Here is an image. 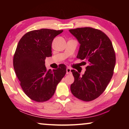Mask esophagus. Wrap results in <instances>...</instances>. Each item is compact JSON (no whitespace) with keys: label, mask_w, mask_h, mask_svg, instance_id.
I'll use <instances>...</instances> for the list:
<instances>
[{"label":"esophagus","mask_w":129,"mask_h":129,"mask_svg":"<svg viewBox=\"0 0 129 129\" xmlns=\"http://www.w3.org/2000/svg\"><path fill=\"white\" fill-rule=\"evenodd\" d=\"M71 73V69L70 68L68 67L67 68V75H69V74Z\"/></svg>","instance_id":"34e87169"}]
</instances>
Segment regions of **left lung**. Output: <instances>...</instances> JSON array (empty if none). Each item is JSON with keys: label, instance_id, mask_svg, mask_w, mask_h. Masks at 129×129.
Here are the masks:
<instances>
[{"label": "left lung", "instance_id": "obj_1", "mask_svg": "<svg viewBox=\"0 0 129 129\" xmlns=\"http://www.w3.org/2000/svg\"><path fill=\"white\" fill-rule=\"evenodd\" d=\"M69 32L80 44L77 58L88 63L82 76L75 70L71 71L75 78L71 92L82 101H93L104 92L112 79L115 65L114 48L110 39L101 30L82 27L69 29Z\"/></svg>", "mask_w": 129, "mask_h": 129}]
</instances>
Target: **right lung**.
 Here are the masks:
<instances>
[{
	"label": "right lung",
	"mask_w": 129,
	"mask_h": 129,
	"mask_svg": "<svg viewBox=\"0 0 129 129\" xmlns=\"http://www.w3.org/2000/svg\"><path fill=\"white\" fill-rule=\"evenodd\" d=\"M62 31L44 28L31 30L17 44L13 59L15 73L24 92L35 101L43 102L52 98L66 74L64 64L53 71H48L45 66V58L52 56L53 39Z\"/></svg>",
	"instance_id": "obj_1"
}]
</instances>
